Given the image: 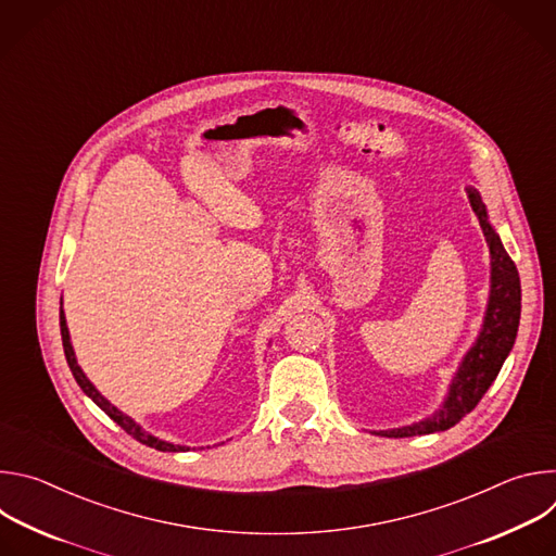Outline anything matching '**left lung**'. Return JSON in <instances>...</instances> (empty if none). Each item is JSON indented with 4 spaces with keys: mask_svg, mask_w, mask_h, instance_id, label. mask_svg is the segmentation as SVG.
I'll return each mask as SVG.
<instances>
[{
    "mask_svg": "<svg viewBox=\"0 0 556 556\" xmlns=\"http://www.w3.org/2000/svg\"><path fill=\"white\" fill-rule=\"evenodd\" d=\"M468 200L480 217V226L484 230V237L491 249V299L489 309L484 316V328L480 332V339L475 341L470 352L464 356L451 389L448 399L435 416L420 420L416 425L391 429V431H378V435L387 438H412V435H427L435 431H446L453 425H457L466 414H470L482 395L489 391L493 380L497 378L506 356L510 354L519 328V314H521V283L519 273L506 249L502 247V240L493 226L489 224L486 206L475 189H468Z\"/></svg>",
    "mask_w": 556,
    "mask_h": 556,
    "instance_id": "1",
    "label": "left lung"
}]
</instances>
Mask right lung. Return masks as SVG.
Instances as JSON below:
<instances>
[{
	"label": "right lung",
	"mask_w": 556,
	"mask_h": 556,
	"mask_svg": "<svg viewBox=\"0 0 556 556\" xmlns=\"http://www.w3.org/2000/svg\"><path fill=\"white\" fill-rule=\"evenodd\" d=\"M59 324H61V341H63V352H65V358H67V365H70V371H72V376H74V380L78 382V387H81L90 399L127 433V435H131L134 440H138V442H142V444H147V446H151V448H157V451H169V453H176V451H189V446H178V444H172V442H163V440H157V438H153V435H149V433H144L129 416H125L123 412H118L114 405H110V401H105L103 395L94 389V384L86 378V374L81 371V367H78V363H76V358H74V350H72V345H70V334H67V326H65V316H63V309H61V314H59Z\"/></svg>",
	"instance_id": "1"
}]
</instances>
